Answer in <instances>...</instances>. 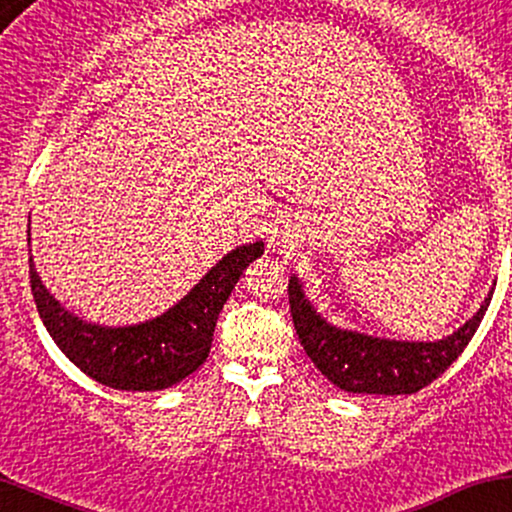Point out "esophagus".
Returning a JSON list of instances; mask_svg holds the SVG:
<instances>
[{
    "instance_id": "obj_1",
    "label": "esophagus",
    "mask_w": 512,
    "mask_h": 512,
    "mask_svg": "<svg viewBox=\"0 0 512 512\" xmlns=\"http://www.w3.org/2000/svg\"><path fill=\"white\" fill-rule=\"evenodd\" d=\"M271 241H275V234H273V237H271Z\"/></svg>"
}]
</instances>
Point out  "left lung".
<instances>
[{"label":"left lung","instance_id":"1","mask_svg":"<svg viewBox=\"0 0 512 512\" xmlns=\"http://www.w3.org/2000/svg\"><path fill=\"white\" fill-rule=\"evenodd\" d=\"M290 314L302 348L326 380L353 394H416L438 380L467 348L484 319L491 292L479 312L440 341H389L367 333L338 329L314 309L302 283L292 275L287 285Z\"/></svg>","mask_w":512,"mask_h":512}]
</instances>
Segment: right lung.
<instances>
[{
  "label": "right lung",
  "mask_w": 512,
  "mask_h": 512,
  "mask_svg": "<svg viewBox=\"0 0 512 512\" xmlns=\"http://www.w3.org/2000/svg\"><path fill=\"white\" fill-rule=\"evenodd\" d=\"M261 254L263 241L237 246L162 317L132 326H99L74 317L45 290L33 266V256L28 258V266L33 300L45 329L84 375L111 389L159 392L186 380L205 363L222 307L244 268Z\"/></svg>",
  "instance_id": "1"
}]
</instances>
